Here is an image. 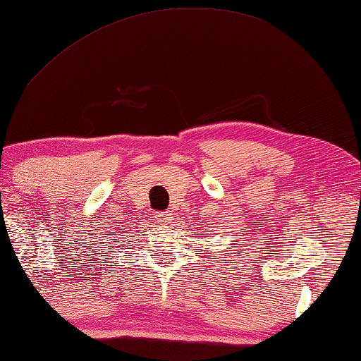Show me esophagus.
Here are the masks:
<instances>
[{
    "mask_svg": "<svg viewBox=\"0 0 361 361\" xmlns=\"http://www.w3.org/2000/svg\"><path fill=\"white\" fill-rule=\"evenodd\" d=\"M154 219H157V223H159V224H168V223H171V219H173V214H171V212L157 213L154 214Z\"/></svg>",
    "mask_w": 361,
    "mask_h": 361,
    "instance_id": "obj_1",
    "label": "esophagus"
}]
</instances>
